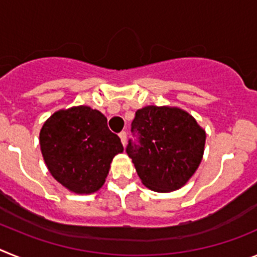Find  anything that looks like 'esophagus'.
Returning <instances> with one entry per match:
<instances>
[{"mask_svg":"<svg viewBox=\"0 0 257 257\" xmlns=\"http://www.w3.org/2000/svg\"><path fill=\"white\" fill-rule=\"evenodd\" d=\"M126 136H127V134H126V131H122L121 134H119V139H121V143L122 144H126Z\"/></svg>","mask_w":257,"mask_h":257,"instance_id":"1","label":"esophagus"}]
</instances>
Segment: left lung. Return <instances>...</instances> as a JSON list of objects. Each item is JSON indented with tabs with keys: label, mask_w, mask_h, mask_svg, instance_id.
Listing matches in <instances>:
<instances>
[{
	"label": "left lung",
	"mask_w": 257,
	"mask_h": 257,
	"mask_svg": "<svg viewBox=\"0 0 257 257\" xmlns=\"http://www.w3.org/2000/svg\"><path fill=\"white\" fill-rule=\"evenodd\" d=\"M131 131L139 145H127L136 172L145 187L160 193L180 189L203 158L206 131L196 118L178 106L148 105L135 113Z\"/></svg>",
	"instance_id": "obj_1"
}]
</instances>
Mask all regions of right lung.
I'll return each instance as SVG.
<instances>
[{"label":"right lung","mask_w":257,"mask_h":257,"mask_svg":"<svg viewBox=\"0 0 257 257\" xmlns=\"http://www.w3.org/2000/svg\"><path fill=\"white\" fill-rule=\"evenodd\" d=\"M40 147L52 178L76 194L100 189L114 156L123 152L105 115L88 105L50 115L40 131Z\"/></svg>","instance_id":"right-lung-1"}]
</instances>
